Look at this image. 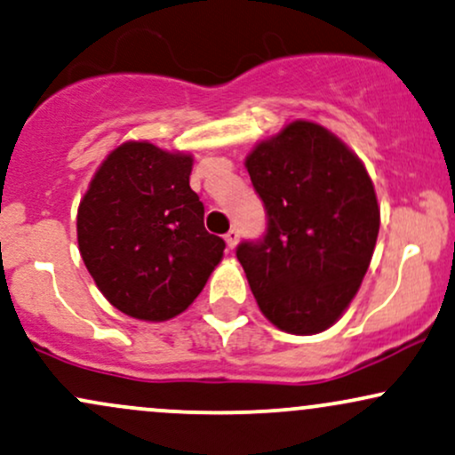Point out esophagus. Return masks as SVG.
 Wrapping results in <instances>:
<instances>
[{
	"instance_id": "obj_1",
	"label": "esophagus",
	"mask_w": 455,
	"mask_h": 455,
	"mask_svg": "<svg viewBox=\"0 0 455 455\" xmlns=\"http://www.w3.org/2000/svg\"><path fill=\"white\" fill-rule=\"evenodd\" d=\"M237 239H239V231L237 228H231V231H228L227 235H224V242H227V245L228 248H235V245H237Z\"/></svg>"
}]
</instances>
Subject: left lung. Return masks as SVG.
Instances as JSON below:
<instances>
[{"label":"left lung","instance_id":"left-lung-1","mask_svg":"<svg viewBox=\"0 0 455 455\" xmlns=\"http://www.w3.org/2000/svg\"><path fill=\"white\" fill-rule=\"evenodd\" d=\"M267 210V233L237 259L269 323L312 336L357 295L380 227L374 184L359 156L321 124H286L245 158Z\"/></svg>","mask_w":455,"mask_h":455}]
</instances>
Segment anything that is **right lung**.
I'll return each mask as SVG.
<instances>
[{
    "label": "right lung",
    "instance_id": "1",
    "mask_svg": "<svg viewBox=\"0 0 455 455\" xmlns=\"http://www.w3.org/2000/svg\"><path fill=\"white\" fill-rule=\"evenodd\" d=\"M192 162L188 151L126 140L102 160L78 203L83 263L108 304L139 321L181 315L224 257L190 188Z\"/></svg>",
    "mask_w": 455,
    "mask_h": 455
}]
</instances>
